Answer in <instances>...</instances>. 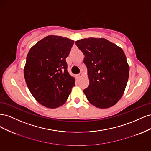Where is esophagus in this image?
Segmentation results:
<instances>
[{
    "instance_id": "esophagus-1",
    "label": "esophagus",
    "mask_w": 151,
    "mask_h": 151,
    "mask_svg": "<svg viewBox=\"0 0 151 151\" xmlns=\"http://www.w3.org/2000/svg\"><path fill=\"white\" fill-rule=\"evenodd\" d=\"M83 74L82 72H81L80 74H77V75H76V77H77V79H79V78H81V77H83Z\"/></svg>"
}]
</instances>
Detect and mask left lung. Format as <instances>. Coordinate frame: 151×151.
Masks as SVG:
<instances>
[{"instance_id":"8db88e82","label":"left lung","mask_w":151,"mask_h":151,"mask_svg":"<svg viewBox=\"0 0 151 151\" xmlns=\"http://www.w3.org/2000/svg\"><path fill=\"white\" fill-rule=\"evenodd\" d=\"M77 47L84 55L89 85L83 92L94 106L110 108L125 92L129 76V65L123 50L103 38L77 40Z\"/></svg>"}]
</instances>
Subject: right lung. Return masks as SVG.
Instances as JSON below:
<instances>
[{
    "label": "right lung",
    "mask_w": 151,
    "mask_h": 151,
    "mask_svg": "<svg viewBox=\"0 0 151 151\" xmlns=\"http://www.w3.org/2000/svg\"><path fill=\"white\" fill-rule=\"evenodd\" d=\"M74 41L49 35L31 48L24 76L27 86L40 104L56 108L64 104L75 86V78L67 71L65 58Z\"/></svg>",
    "instance_id": "1"
}]
</instances>
